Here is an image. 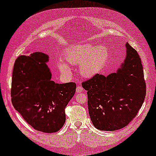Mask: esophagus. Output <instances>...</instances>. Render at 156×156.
<instances>
[{
  "instance_id": "34e87169",
  "label": "esophagus",
  "mask_w": 156,
  "mask_h": 156,
  "mask_svg": "<svg viewBox=\"0 0 156 156\" xmlns=\"http://www.w3.org/2000/svg\"><path fill=\"white\" fill-rule=\"evenodd\" d=\"M76 92H77V93H81L83 91V89L81 87H79L78 86L77 87H76Z\"/></svg>"
}]
</instances>
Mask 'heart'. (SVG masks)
<instances>
[{"instance_id":"1","label":"heart","mask_w":156,"mask_h":156,"mask_svg":"<svg viewBox=\"0 0 156 156\" xmlns=\"http://www.w3.org/2000/svg\"><path fill=\"white\" fill-rule=\"evenodd\" d=\"M109 57L107 48L103 45L93 46L91 44H73L65 50L63 59L67 64L78 65L79 72L84 77L91 78L101 71ZM58 68L62 72L69 73V67L62 62L58 63Z\"/></svg>"}]
</instances>
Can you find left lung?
Returning <instances> with one entry per match:
<instances>
[{"label":"left lung","mask_w":156,"mask_h":156,"mask_svg":"<svg viewBox=\"0 0 156 156\" xmlns=\"http://www.w3.org/2000/svg\"><path fill=\"white\" fill-rule=\"evenodd\" d=\"M126 56L116 72L98 74L82 87L87 91L88 108L93 125L101 131H116L136 116L146 97L141 60L136 50L126 44Z\"/></svg>","instance_id":"1"}]
</instances>
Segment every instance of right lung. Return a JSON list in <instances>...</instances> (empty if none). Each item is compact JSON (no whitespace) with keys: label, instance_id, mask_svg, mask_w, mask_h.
<instances>
[{"label":"right lung","instance_id":"1","mask_svg":"<svg viewBox=\"0 0 156 156\" xmlns=\"http://www.w3.org/2000/svg\"><path fill=\"white\" fill-rule=\"evenodd\" d=\"M48 62V55L40 52L17 58L12 71L11 100L15 109L33 129L55 133L65 122V109L74 95L76 84H57L51 80Z\"/></svg>","mask_w":156,"mask_h":156}]
</instances>
